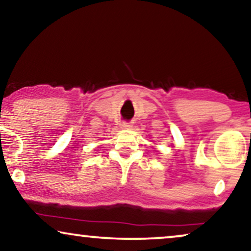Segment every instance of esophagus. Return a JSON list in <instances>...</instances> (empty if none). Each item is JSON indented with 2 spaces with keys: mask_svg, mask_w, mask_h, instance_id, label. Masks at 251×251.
Wrapping results in <instances>:
<instances>
[{
  "mask_svg": "<svg viewBox=\"0 0 251 251\" xmlns=\"http://www.w3.org/2000/svg\"><path fill=\"white\" fill-rule=\"evenodd\" d=\"M120 126H121L122 129H131L132 125L130 122H122L121 125H120Z\"/></svg>",
  "mask_w": 251,
  "mask_h": 251,
  "instance_id": "esophagus-1",
  "label": "esophagus"
}]
</instances>
